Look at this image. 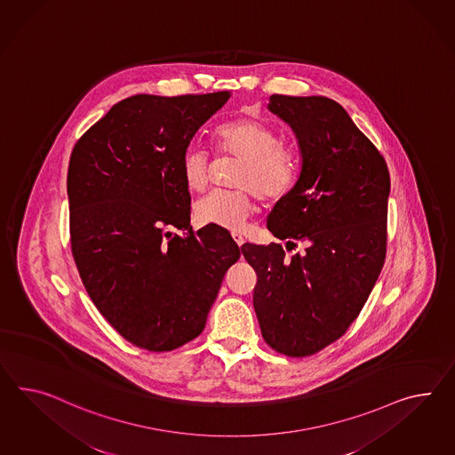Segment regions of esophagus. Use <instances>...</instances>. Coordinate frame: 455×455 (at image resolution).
<instances>
[{"label":"esophagus","mask_w":455,"mask_h":455,"mask_svg":"<svg viewBox=\"0 0 455 455\" xmlns=\"http://www.w3.org/2000/svg\"><path fill=\"white\" fill-rule=\"evenodd\" d=\"M233 239L235 241V244L239 245V247L244 244V237H243V234L233 233Z\"/></svg>","instance_id":"34e87169"}]
</instances>
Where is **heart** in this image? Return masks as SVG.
<instances>
[{"label": "heart", "instance_id": "b5f03b06", "mask_svg": "<svg viewBox=\"0 0 455 455\" xmlns=\"http://www.w3.org/2000/svg\"><path fill=\"white\" fill-rule=\"evenodd\" d=\"M222 152L239 156L243 164L234 180L235 189H214L195 204L201 224L237 231L254 211L253 189L259 198L275 201L291 191L297 178V156L280 143L279 135L257 118L243 117L216 130ZM208 153L198 145L188 147L181 156V176L191 191L208 185Z\"/></svg>", "mask_w": 455, "mask_h": 455}]
</instances>
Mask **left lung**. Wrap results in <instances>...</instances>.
<instances>
[{
	"mask_svg": "<svg viewBox=\"0 0 455 455\" xmlns=\"http://www.w3.org/2000/svg\"><path fill=\"white\" fill-rule=\"evenodd\" d=\"M268 110L291 127L300 175L268 212L280 244H244L257 274L254 310L274 350L302 358L341 337L385 264L389 172L341 105L322 95L274 93Z\"/></svg>",
	"mask_w": 455,
	"mask_h": 455,
	"instance_id": "1",
	"label": "left lung"
}]
</instances>
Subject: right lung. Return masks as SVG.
I'll return each instance as SVG.
<instances>
[{
    "mask_svg": "<svg viewBox=\"0 0 455 455\" xmlns=\"http://www.w3.org/2000/svg\"><path fill=\"white\" fill-rule=\"evenodd\" d=\"M231 92L139 93L76 143L68 172L70 245L85 291L135 347L170 351L206 325L241 257L228 229L189 226L181 156Z\"/></svg>",
    "mask_w": 455,
    "mask_h": 455,
    "instance_id": "right-lung-1",
    "label": "right lung"
}]
</instances>
